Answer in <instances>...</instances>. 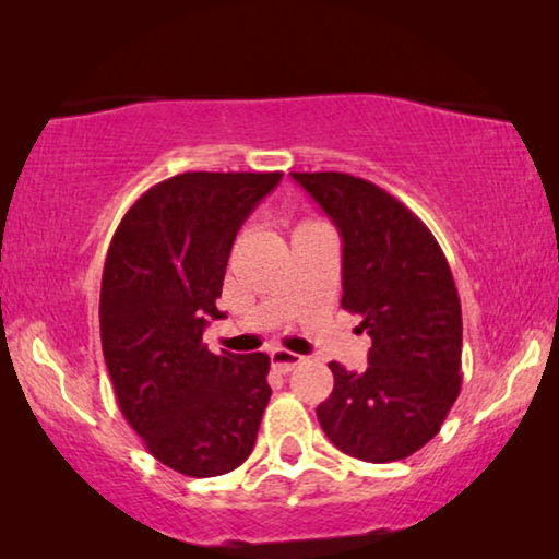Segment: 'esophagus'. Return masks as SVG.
<instances>
[{"mask_svg":"<svg viewBox=\"0 0 559 559\" xmlns=\"http://www.w3.org/2000/svg\"><path fill=\"white\" fill-rule=\"evenodd\" d=\"M271 362L278 372H290L302 362V357L296 353H288V349H273L271 353Z\"/></svg>","mask_w":559,"mask_h":559,"instance_id":"34e87169","label":"esophagus"}]
</instances>
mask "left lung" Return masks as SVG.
Segmentation results:
<instances>
[{
  "instance_id": "left-lung-1",
  "label": "left lung",
  "mask_w": 559,
  "mask_h": 559,
  "mask_svg": "<svg viewBox=\"0 0 559 559\" xmlns=\"http://www.w3.org/2000/svg\"><path fill=\"white\" fill-rule=\"evenodd\" d=\"M343 236V308L372 337L365 372L330 362L318 421L370 463L412 456L437 437L461 392V300L449 261L419 216L367 179L290 173Z\"/></svg>"
}]
</instances>
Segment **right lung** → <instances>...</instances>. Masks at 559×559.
Wrapping results in <instances>:
<instances>
[{"label":"right lung","mask_w":559,"mask_h":559,"mask_svg":"<svg viewBox=\"0 0 559 559\" xmlns=\"http://www.w3.org/2000/svg\"><path fill=\"white\" fill-rule=\"evenodd\" d=\"M283 173H182L150 187L112 234L100 343L122 416L177 473L212 478L249 459L271 400L263 353L202 345L246 216Z\"/></svg>","instance_id":"right-lung-1"}]
</instances>
